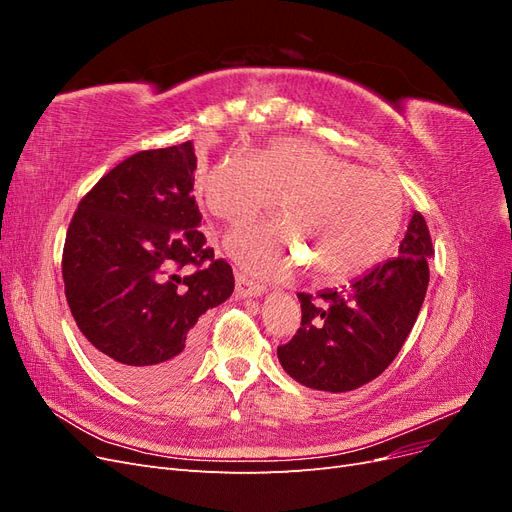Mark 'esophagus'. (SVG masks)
I'll return each instance as SVG.
<instances>
[{"label":"esophagus","instance_id":"1","mask_svg":"<svg viewBox=\"0 0 512 512\" xmlns=\"http://www.w3.org/2000/svg\"><path fill=\"white\" fill-rule=\"evenodd\" d=\"M265 290H267L265 286L252 282L250 277H245L241 273L237 275V297H260Z\"/></svg>","mask_w":512,"mask_h":512}]
</instances>
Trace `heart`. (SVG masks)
<instances>
[{
	"mask_svg": "<svg viewBox=\"0 0 512 512\" xmlns=\"http://www.w3.org/2000/svg\"><path fill=\"white\" fill-rule=\"evenodd\" d=\"M282 198L286 220L232 232L228 252L260 277L297 265L294 241L322 280H348L391 243L404 211L399 185L303 138L273 141L254 160L230 153L203 181L207 209L232 226L254 220Z\"/></svg>",
	"mask_w": 512,
	"mask_h": 512,
	"instance_id": "obj_1",
	"label": "heart"
}]
</instances>
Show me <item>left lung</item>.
<instances>
[{
	"instance_id": "left-lung-1",
	"label": "left lung",
	"mask_w": 512,
	"mask_h": 512,
	"mask_svg": "<svg viewBox=\"0 0 512 512\" xmlns=\"http://www.w3.org/2000/svg\"><path fill=\"white\" fill-rule=\"evenodd\" d=\"M433 245L425 218L412 213L399 254L346 288L299 292L301 327L277 359L290 378L316 391L346 393L393 363L421 312Z\"/></svg>"
}]
</instances>
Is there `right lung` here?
<instances>
[{"label":"right lung","instance_id":"add662e5","mask_svg":"<svg viewBox=\"0 0 512 512\" xmlns=\"http://www.w3.org/2000/svg\"><path fill=\"white\" fill-rule=\"evenodd\" d=\"M194 145L138 151L91 188L70 222L61 273L94 361L132 391L181 380L200 350L198 318L235 275L198 230Z\"/></svg>","mask_w":512,"mask_h":512}]
</instances>
